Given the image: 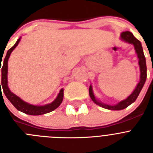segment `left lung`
<instances>
[{
  "label": "left lung",
  "instance_id": "left-lung-1",
  "mask_svg": "<svg viewBox=\"0 0 153 153\" xmlns=\"http://www.w3.org/2000/svg\"><path fill=\"white\" fill-rule=\"evenodd\" d=\"M121 39L123 40L124 41L128 42L129 44H132L134 45L135 50H136V52L137 53L138 58H139V64H140V83L137 84V86L136 87V89L134 90V91L132 92V93L129 96V97L124 100L121 101V102H119L118 104L115 105V106H109V105H106V104H104L102 102H99L97 100V99L95 98L94 95H93V90H92V86H90V88H89V92H90V98L92 99V100L95 102L96 104L99 105L102 108H105V109H111V110H120V109H123L125 108H126L127 106H129L130 104H132V102H135L136 100L137 99L138 96L140 94V91H141L143 86H144V83L146 82V57L144 56V53H143V47H142V44L140 43V41L139 40L135 37L133 36L131 32L129 31H125V32H123L121 33Z\"/></svg>",
  "mask_w": 153,
  "mask_h": 153
}]
</instances>
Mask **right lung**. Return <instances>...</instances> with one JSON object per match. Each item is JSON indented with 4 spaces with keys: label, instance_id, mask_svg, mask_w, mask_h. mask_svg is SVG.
<instances>
[{
    "label": "right lung",
    "instance_id": "right-lung-1",
    "mask_svg": "<svg viewBox=\"0 0 153 153\" xmlns=\"http://www.w3.org/2000/svg\"><path fill=\"white\" fill-rule=\"evenodd\" d=\"M21 38H19L17 40V42L15 43V44L13 46V47L9 49L7 53L6 56H5L4 60V63H3L2 67L1 68L0 67V72L1 71V81H0V90H1V85L2 86L3 91L4 93L5 96H6L7 98L10 100V102H11L13 105V106L16 108L17 109H18L19 111H21L23 113H26L28 115H33V116H37V115H42L45 114V113H50V112L54 110L55 109L58 107L61 104L62 101H63V90L61 89L58 94L57 97L53 102L50 104H47L45 106H33V105H31V104L27 103L24 101H23L20 97H18L17 96H16L15 94H13V93L10 92V90H9L7 86V62L8 59L10 57V55L12 51H13V49L15 48L17 46V44H19ZM1 60H2L1 59ZM1 66V65H0ZM2 94V93H1Z\"/></svg>",
    "mask_w": 153,
    "mask_h": 153
}]
</instances>
